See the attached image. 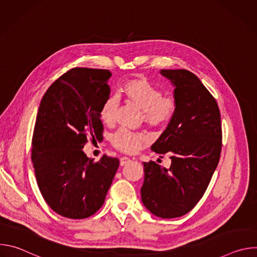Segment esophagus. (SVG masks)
Listing matches in <instances>:
<instances>
[{"instance_id":"esophagus-1","label":"esophagus","mask_w":257,"mask_h":257,"mask_svg":"<svg viewBox=\"0 0 257 257\" xmlns=\"http://www.w3.org/2000/svg\"><path fill=\"white\" fill-rule=\"evenodd\" d=\"M130 162H131V160H130L129 158H127V157H122V158L120 159V166H125V165L129 164Z\"/></svg>"}]
</instances>
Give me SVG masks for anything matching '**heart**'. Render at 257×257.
I'll return each instance as SVG.
<instances>
[{
    "instance_id": "heart-1",
    "label": "heart",
    "mask_w": 257,
    "mask_h": 257,
    "mask_svg": "<svg viewBox=\"0 0 257 257\" xmlns=\"http://www.w3.org/2000/svg\"><path fill=\"white\" fill-rule=\"evenodd\" d=\"M121 93L124 100L141 109V119L153 128H163L175 117L178 100L174 94H163V90L143 76L134 77L123 85ZM118 100L111 96L104 100L100 108V120L107 126L116 122ZM115 149L125 154H136L150 143V137L143 133L118 130L112 136Z\"/></svg>"
}]
</instances>
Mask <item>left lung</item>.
<instances>
[{
  "mask_svg": "<svg viewBox=\"0 0 257 257\" xmlns=\"http://www.w3.org/2000/svg\"><path fill=\"white\" fill-rule=\"evenodd\" d=\"M175 86L178 109L152 151L169 154L171 167L143 163L141 200L152 213L173 218L189 212L203 196L222 152L221 113L215 98L188 70H161Z\"/></svg>",
  "mask_w": 257,
  "mask_h": 257,
  "instance_id": "8db88e82",
  "label": "left lung"
}]
</instances>
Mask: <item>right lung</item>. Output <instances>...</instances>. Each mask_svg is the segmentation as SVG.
Masks as SVG:
<instances>
[{"instance_id":"1","label":"right lung","mask_w":257,"mask_h":257,"mask_svg":"<svg viewBox=\"0 0 257 257\" xmlns=\"http://www.w3.org/2000/svg\"><path fill=\"white\" fill-rule=\"evenodd\" d=\"M104 69L73 68L46 91L36 116L31 160L43 197L57 213L86 218L103 204L119 160L89 159L82 149L88 136H102L100 108L109 96Z\"/></svg>"}]
</instances>
